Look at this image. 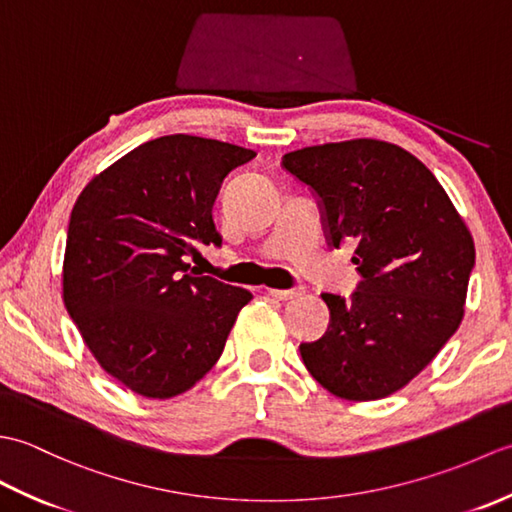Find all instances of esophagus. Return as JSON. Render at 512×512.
<instances>
[{
  "instance_id": "34e87169",
  "label": "esophagus",
  "mask_w": 512,
  "mask_h": 512,
  "mask_svg": "<svg viewBox=\"0 0 512 512\" xmlns=\"http://www.w3.org/2000/svg\"><path fill=\"white\" fill-rule=\"evenodd\" d=\"M303 288H290V290H279V288H268V295L273 299H281V301H288V299H297L303 295Z\"/></svg>"
}]
</instances>
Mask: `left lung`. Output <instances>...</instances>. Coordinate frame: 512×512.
<instances>
[{
	"label": "left lung",
	"instance_id": "left-lung-1",
	"mask_svg": "<svg viewBox=\"0 0 512 512\" xmlns=\"http://www.w3.org/2000/svg\"><path fill=\"white\" fill-rule=\"evenodd\" d=\"M284 167L321 198L330 244L356 239L363 281L352 301L323 292L330 328L301 343L330 394L365 402L409 385L464 317L473 235L422 162L376 138L303 147Z\"/></svg>",
	"mask_w": 512,
	"mask_h": 512
}]
</instances>
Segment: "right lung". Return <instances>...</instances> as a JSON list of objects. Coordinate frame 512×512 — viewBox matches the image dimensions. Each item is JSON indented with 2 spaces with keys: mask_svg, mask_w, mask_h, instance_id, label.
<instances>
[{
  "mask_svg": "<svg viewBox=\"0 0 512 512\" xmlns=\"http://www.w3.org/2000/svg\"><path fill=\"white\" fill-rule=\"evenodd\" d=\"M253 156L213 138L160 136L96 173L72 206L63 303L99 365L138 396L189 391L253 299L187 264L198 246L222 244L217 191Z\"/></svg>",
  "mask_w": 512,
  "mask_h": 512,
  "instance_id": "obj_1",
  "label": "right lung"
}]
</instances>
